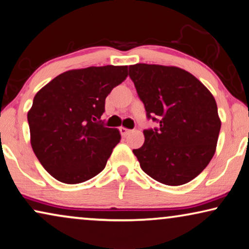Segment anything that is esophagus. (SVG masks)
<instances>
[{
	"mask_svg": "<svg viewBox=\"0 0 249 249\" xmlns=\"http://www.w3.org/2000/svg\"><path fill=\"white\" fill-rule=\"evenodd\" d=\"M120 131H121V134L123 135V136H126V135H128L129 133H131V129H128V128H126V127H124V126H122V127L120 128Z\"/></svg>",
	"mask_w": 249,
	"mask_h": 249,
	"instance_id": "esophagus-1",
	"label": "esophagus"
}]
</instances>
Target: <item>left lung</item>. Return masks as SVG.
<instances>
[{"label": "left lung", "instance_id": "left-lung-1", "mask_svg": "<svg viewBox=\"0 0 249 249\" xmlns=\"http://www.w3.org/2000/svg\"><path fill=\"white\" fill-rule=\"evenodd\" d=\"M146 115L159 128L145 129L133 150L145 174L179 186L202 173L214 156L221 121L213 94L193 74L177 66L129 65Z\"/></svg>", "mask_w": 249, "mask_h": 249}]
</instances>
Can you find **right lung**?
Returning <instances> with one entry per match:
<instances>
[{"label":"right lung","mask_w":249,"mask_h":249,"mask_svg":"<svg viewBox=\"0 0 249 249\" xmlns=\"http://www.w3.org/2000/svg\"><path fill=\"white\" fill-rule=\"evenodd\" d=\"M127 75L126 65L70 70L36 93L28 111L31 148L55 179L79 184L103 171L121 133L99 120L106 97Z\"/></svg>","instance_id":"obj_1"}]
</instances>
